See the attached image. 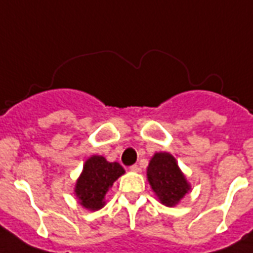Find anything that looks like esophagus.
<instances>
[{
  "label": "esophagus",
  "mask_w": 253,
  "mask_h": 253,
  "mask_svg": "<svg viewBox=\"0 0 253 253\" xmlns=\"http://www.w3.org/2000/svg\"><path fill=\"white\" fill-rule=\"evenodd\" d=\"M130 169H132V171H134V172H139L141 169H140L139 165H133V166H130Z\"/></svg>",
  "instance_id": "esophagus-1"
}]
</instances>
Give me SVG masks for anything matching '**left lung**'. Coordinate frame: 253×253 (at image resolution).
Masks as SVG:
<instances>
[{
  "mask_svg": "<svg viewBox=\"0 0 253 253\" xmlns=\"http://www.w3.org/2000/svg\"><path fill=\"white\" fill-rule=\"evenodd\" d=\"M147 176L155 194L166 206H175L191 189L175 158L169 152H156L152 156Z\"/></svg>",
  "mask_w": 253,
  "mask_h": 253,
  "instance_id": "left-lung-1",
  "label": "left lung"
}]
</instances>
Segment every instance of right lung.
Instances as JSON below:
<instances>
[{"instance_id": "add662e5", "label": "right lung", "mask_w": 253, "mask_h": 253, "mask_svg": "<svg viewBox=\"0 0 253 253\" xmlns=\"http://www.w3.org/2000/svg\"><path fill=\"white\" fill-rule=\"evenodd\" d=\"M124 172L123 166L117 162L110 163L98 155L88 158L74 190L79 204L88 210L104 208L105 195Z\"/></svg>"}]
</instances>
